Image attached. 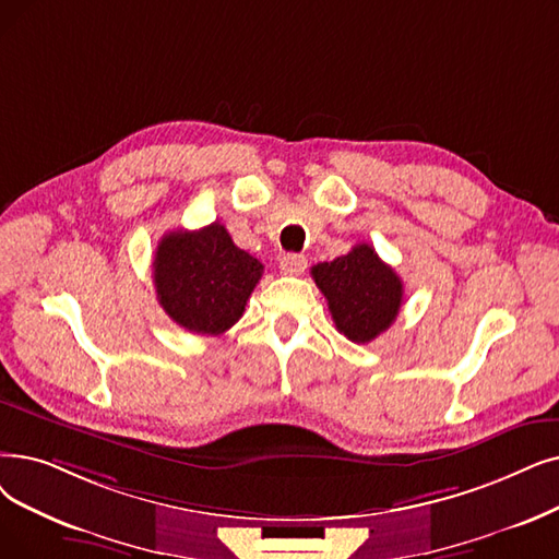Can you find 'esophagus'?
I'll return each instance as SVG.
<instances>
[{"instance_id": "esophagus-1", "label": "esophagus", "mask_w": 559, "mask_h": 559, "mask_svg": "<svg viewBox=\"0 0 559 559\" xmlns=\"http://www.w3.org/2000/svg\"><path fill=\"white\" fill-rule=\"evenodd\" d=\"M308 260L301 253H287L281 258V272L287 276H299L306 272Z\"/></svg>"}]
</instances>
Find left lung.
Instances as JSON below:
<instances>
[{
    "instance_id": "left-lung-1",
    "label": "left lung",
    "mask_w": 559,
    "mask_h": 559,
    "mask_svg": "<svg viewBox=\"0 0 559 559\" xmlns=\"http://www.w3.org/2000/svg\"><path fill=\"white\" fill-rule=\"evenodd\" d=\"M310 274L329 301L335 329L352 343L366 345L395 322L404 285L370 245L314 264Z\"/></svg>"
}]
</instances>
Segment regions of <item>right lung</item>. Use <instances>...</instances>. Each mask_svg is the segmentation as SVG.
Masks as SVG:
<instances>
[{
  "instance_id": "add662e5",
  "label": "right lung",
  "mask_w": 559,
  "mask_h": 559,
  "mask_svg": "<svg viewBox=\"0 0 559 559\" xmlns=\"http://www.w3.org/2000/svg\"><path fill=\"white\" fill-rule=\"evenodd\" d=\"M153 272L157 301L168 318L191 333L222 335L245 312L262 264L214 222L201 230L166 233Z\"/></svg>"
}]
</instances>
